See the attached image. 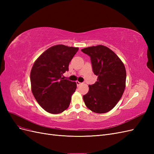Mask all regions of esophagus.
<instances>
[{
  "mask_svg": "<svg viewBox=\"0 0 154 154\" xmlns=\"http://www.w3.org/2000/svg\"><path fill=\"white\" fill-rule=\"evenodd\" d=\"M81 84H82V83L79 82L78 81H77V82H76V85H77V86H80Z\"/></svg>",
  "mask_w": 154,
  "mask_h": 154,
  "instance_id": "34e87169",
  "label": "esophagus"
}]
</instances>
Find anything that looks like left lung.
Wrapping results in <instances>:
<instances>
[{"instance_id": "obj_1", "label": "left lung", "mask_w": 154, "mask_h": 154, "mask_svg": "<svg viewBox=\"0 0 154 154\" xmlns=\"http://www.w3.org/2000/svg\"><path fill=\"white\" fill-rule=\"evenodd\" d=\"M82 51L91 57L92 71L97 82L89 85L83 98L88 109L98 114L112 109L122 97L126 84V69L123 63L112 51L98 45Z\"/></svg>"}]
</instances>
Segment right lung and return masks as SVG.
<instances>
[{"mask_svg":"<svg viewBox=\"0 0 154 154\" xmlns=\"http://www.w3.org/2000/svg\"><path fill=\"white\" fill-rule=\"evenodd\" d=\"M78 48L56 45L36 59L31 69V91L38 103L49 113L60 114L66 110L76 89V83L63 80L69 64Z\"/></svg>","mask_w":154,"mask_h":154,"instance_id":"right-lung-1","label":"right lung"}]
</instances>
